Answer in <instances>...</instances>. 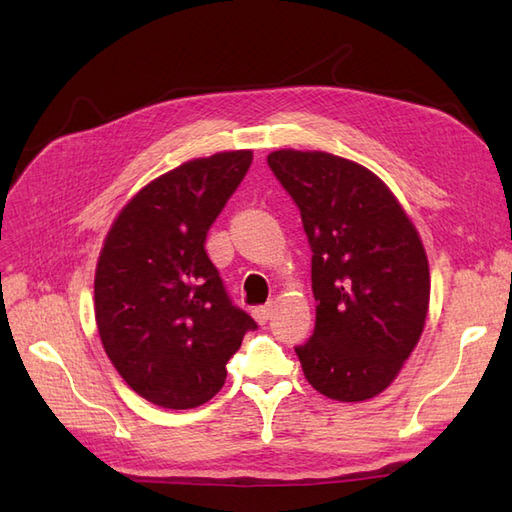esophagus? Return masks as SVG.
Returning a JSON list of instances; mask_svg holds the SVG:
<instances>
[{
  "label": "esophagus",
  "mask_w": 512,
  "mask_h": 512,
  "mask_svg": "<svg viewBox=\"0 0 512 512\" xmlns=\"http://www.w3.org/2000/svg\"><path fill=\"white\" fill-rule=\"evenodd\" d=\"M271 314H273V305H271V303L260 305V307H254V309H252V316L256 318L258 324H265V322L271 318Z\"/></svg>",
  "instance_id": "1"
}]
</instances>
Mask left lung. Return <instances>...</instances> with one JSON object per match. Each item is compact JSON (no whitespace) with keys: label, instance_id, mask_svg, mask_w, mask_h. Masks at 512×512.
Wrapping results in <instances>:
<instances>
[{"label":"left lung","instance_id":"left-lung-1","mask_svg":"<svg viewBox=\"0 0 512 512\" xmlns=\"http://www.w3.org/2000/svg\"><path fill=\"white\" fill-rule=\"evenodd\" d=\"M269 168L301 211L312 247L316 327L294 348L307 382L337 401L389 386L421 339L429 262L386 183L324 151L277 149Z\"/></svg>","mask_w":512,"mask_h":512}]
</instances>
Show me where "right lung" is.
I'll return each mask as SVG.
<instances>
[{
  "instance_id": "add662e5",
  "label": "right lung",
  "mask_w": 512,
  "mask_h": 512,
  "mask_svg": "<svg viewBox=\"0 0 512 512\" xmlns=\"http://www.w3.org/2000/svg\"><path fill=\"white\" fill-rule=\"evenodd\" d=\"M252 158L250 149L224 151L168 170L119 211L104 239L94 282L102 346L130 389L156 406L207 404L256 329L205 252Z\"/></svg>"
}]
</instances>
